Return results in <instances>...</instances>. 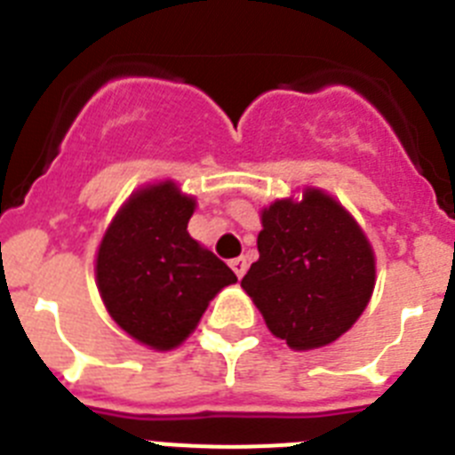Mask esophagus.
Segmentation results:
<instances>
[{"instance_id":"34e87169","label":"esophagus","mask_w":455,"mask_h":455,"mask_svg":"<svg viewBox=\"0 0 455 455\" xmlns=\"http://www.w3.org/2000/svg\"><path fill=\"white\" fill-rule=\"evenodd\" d=\"M230 267H232V271L236 273V277H243V273H246V268H248L246 257H235V259H230Z\"/></svg>"}]
</instances>
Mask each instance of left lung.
<instances>
[{"label": "left lung", "mask_w": 455, "mask_h": 455, "mask_svg": "<svg viewBox=\"0 0 455 455\" xmlns=\"http://www.w3.org/2000/svg\"><path fill=\"white\" fill-rule=\"evenodd\" d=\"M259 259L241 287L268 331L293 351L332 344L360 319L376 284L367 236L347 209L319 188L275 200L262 212Z\"/></svg>", "instance_id": "left-lung-1"}]
</instances>
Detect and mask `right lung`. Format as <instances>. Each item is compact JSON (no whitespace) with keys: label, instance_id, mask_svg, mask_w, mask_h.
I'll return each mask as SVG.
<instances>
[{"label":"right lung","instance_id":"1","mask_svg":"<svg viewBox=\"0 0 455 455\" xmlns=\"http://www.w3.org/2000/svg\"><path fill=\"white\" fill-rule=\"evenodd\" d=\"M196 200L172 182L132 193L100 243L95 277L108 315L136 341L171 351L209 300L236 283L232 268L187 232Z\"/></svg>","mask_w":455,"mask_h":455}]
</instances>
